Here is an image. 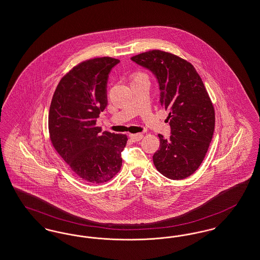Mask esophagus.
<instances>
[{
    "mask_svg": "<svg viewBox=\"0 0 260 260\" xmlns=\"http://www.w3.org/2000/svg\"><path fill=\"white\" fill-rule=\"evenodd\" d=\"M129 137H131V139L133 140V141H139L140 139H142V137H143V135H141V134H135V135H129Z\"/></svg>",
    "mask_w": 260,
    "mask_h": 260,
    "instance_id": "esophagus-1",
    "label": "esophagus"
}]
</instances>
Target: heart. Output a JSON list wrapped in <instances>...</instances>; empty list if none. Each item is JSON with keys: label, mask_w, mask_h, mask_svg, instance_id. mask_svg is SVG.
<instances>
[{"label": "heart", "mask_w": 260, "mask_h": 260, "mask_svg": "<svg viewBox=\"0 0 260 260\" xmlns=\"http://www.w3.org/2000/svg\"><path fill=\"white\" fill-rule=\"evenodd\" d=\"M139 78H144V76H143V75H141V74H137V75H135V79H139Z\"/></svg>", "instance_id": "b5f03b06"}]
</instances>
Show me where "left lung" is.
Listing matches in <instances>:
<instances>
[{"label": "left lung", "instance_id": "left-lung-1", "mask_svg": "<svg viewBox=\"0 0 260 260\" xmlns=\"http://www.w3.org/2000/svg\"><path fill=\"white\" fill-rule=\"evenodd\" d=\"M131 60L155 76L160 105L169 111L171 135H158L155 167L171 180L190 176L203 161L215 129V110L204 84L191 63L170 53L152 50Z\"/></svg>", "mask_w": 260, "mask_h": 260}]
</instances>
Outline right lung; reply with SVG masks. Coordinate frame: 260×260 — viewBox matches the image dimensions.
I'll return each mask as SVG.
<instances>
[{
    "instance_id": "add662e5",
    "label": "right lung",
    "mask_w": 260,
    "mask_h": 260,
    "mask_svg": "<svg viewBox=\"0 0 260 260\" xmlns=\"http://www.w3.org/2000/svg\"><path fill=\"white\" fill-rule=\"evenodd\" d=\"M119 60L104 57L81 62L67 73L53 94L48 116L54 148L73 172L88 184H103L120 171L125 135L96 126L107 106L109 73Z\"/></svg>"
}]
</instances>
